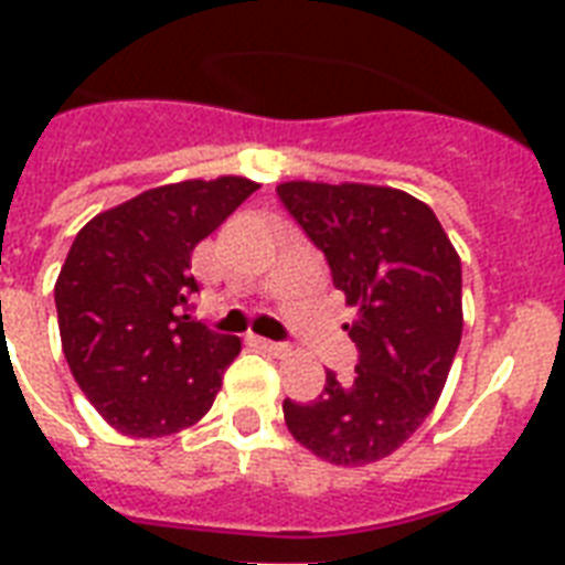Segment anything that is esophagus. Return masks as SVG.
<instances>
[{
  "label": "esophagus",
  "instance_id": "1",
  "mask_svg": "<svg viewBox=\"0 0 565 565\" xmlns=\"http://www.w3.org/2000/svg\"><path fill=\"white\" fill-rule=\"evenodd\" d=\"M255 345L260 352L275 354V358H284V354L290 352V345L287 343H275V340H266V337H255Z\"/></svg>",
  "mask_w": 565,
  "mask_h": 565
}]
</instances>
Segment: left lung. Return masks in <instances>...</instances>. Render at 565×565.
I'll use <instances>...</instances> for the list:
<instances>
[{
  "instance_id": "1",
  "label": "left lung",
  "mask_w": 565,
  "mask_h": 565,
  "mask_svg": "<svg viewBox=\"0 0 565 565\" xmlns=\"http://www.w3.org/2000/svg\"><path fill=\"white\" fill-rule=\"evenodd\" d=\"M358 319L352 381L326 372L313 402L284 398L301 446L337 466L393 455L434 411L463 334L460 257L428 204L372 184H278Z\"/></svg>"
}]
</instances>
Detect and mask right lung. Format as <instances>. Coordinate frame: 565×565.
Returning <instances> with one entry per match:
<instances>
[{
    "instance_id": "add662e5",
    "label": "right lung",
    "mask_w": 565,
    "mask_h": 565,
    "mask_svg": "<svg viewBox=\"0 0 565 565\" xmlns=\"http://www.w3.org/2000/svg\"><path fill=\"white\" fill-rule=\"evenodd\" d=\"M257 184L239 175L146 190L93 216L55 284L70 372L108 425L167 437L211 411L239 337L190 317V255Z\"/></svg>"
}]
</instances>
